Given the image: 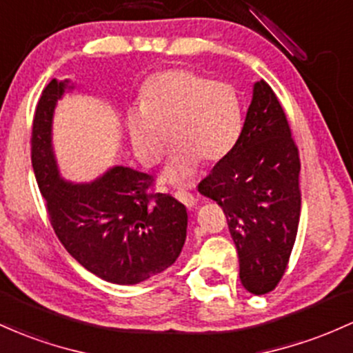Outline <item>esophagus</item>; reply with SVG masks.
I'll list each match as a JSON object with an SVG mask.
<instances>
[{"instance_id":"esophagus-1","label":"esophagus","mask_w":353,"mask_h":353,"mask_svg":"<svg viewBox=\"0 0 353 353\" xmlns=\"http://www.w3.org/2000/svg\"><path fill=\"white\" fill-rule=\"evenodd\" d=\"M176 199L177 201H181V203L184 204V206H188V208H194V204H196V197L191 194V192H188V191H184V189H177L176 191Z\"/></svg>"}]
</instances>
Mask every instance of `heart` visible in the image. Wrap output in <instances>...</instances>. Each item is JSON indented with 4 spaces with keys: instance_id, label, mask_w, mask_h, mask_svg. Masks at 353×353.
I'll list each match as a JSON object with an SVG mask.
<instances>
[{
    "instance_id": "heart-1",
    "label": "heart",
    "mask_w": 353,
    "mask_h": 353,
    "mask_svg": "<svg viewBox=\"0 0 353 353\" xmlns=\"http://www.w3.org/2000/svg\"><path fill=\"white\" fill-rule=\"evenodd\" d=\"M127 134L145 168L161 162L169 142L165 183L179 184L197 164H216L234 150L245 127V99L234 83L192 68L154 73L139 90V110L127 114Z\"/></svg>"
}]
</instances>
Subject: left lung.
<instances>
[{"label":"left lung","mask_w":353,"mask_h":353,"mask_svg":"<svg viewBox=\"0 0 353 353\" xmlns=\"http://www.w3.org/2000/svg\"><path fill=\"white\" fill-rule=\"evenodd\" d=\"M300 156L288 119L265 80L253 87L234 150L201 181L228 219L239 278L253 295L276 288L288 266L300 221Z\"/></svg>","instance_id":"obj_1"}]
</instances>
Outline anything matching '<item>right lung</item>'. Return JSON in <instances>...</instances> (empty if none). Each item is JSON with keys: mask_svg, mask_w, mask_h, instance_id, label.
<instances>
[{"mask_svg": "<svg viewBox=\"0 0 353 353\" xmlns=\"http://www.w3.org/2000/svg\"><path fill=\"white\" fill-rule=\"evenodd\" d=\"M68 80L45 87L33 117L32 164L53 231L83 268L102 280L135 285L169 268L181 254L188 212L170 194L150 192L152 179L123 165L92 183L60 177L52 147L57 100Z\"/></svg>", "mask_w": 353, "mask_h": 353, "instance_id": "add662e5", "label": "right lung"}]
</instances>
